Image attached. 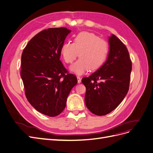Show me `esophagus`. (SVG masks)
Segmentation results:
<instances>
[{
    "mask_svg": "<svg viewBox=\"0 0 153 153\" xmlns=\"http://www.w3.org/2000/svg\"><path fill=\"white\" fill-rule=\"evenodd\" d=\"M76 78H77V80H78V83H80L81 82H82L81 78H80V76H78Z\"/></svg>",
    "mask_w": 153,
    "mask_h": 153,
    "instance_id": "1",
    "label": "esophagus"
}]
</instances>
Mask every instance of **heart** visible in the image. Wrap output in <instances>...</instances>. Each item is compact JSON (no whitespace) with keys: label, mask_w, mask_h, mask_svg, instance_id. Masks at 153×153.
<instances>
[{"label":"heart","mask_w":153,"mask_h":153,"mask_svg":"<svg viewBox=\"0 0 153 153\" xmlns=\"http://www.w3.org/2000/svg\"><path fill=\"white\" fill-rule=\"evenodd\" d=\"M109 45L104 39L93 33L82 31L74 39L73 43L66 42L62 44L61 54L66 63L74 61L79 54V59L70 70L76 75H83L89 69L98 70L106 61Z\"/></svg>","instance_id":"heart-1"}]
</instances>
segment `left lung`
Returning a JSON list of instances; mask_svg holds the SVG:
<instances>
[{
	"mask_svg": "<svg viewBox=\"0 0 153 153\" xmlns=\"http://www.w3.org/2000/svg\"><path fill=\"white\" fill-rule=\"evenodd\" d=\"M109 52L103 65L82 79L86 87L87 108L97 116L106 115L122 102L129 89L131 62L124 44L114 35L108 39Z\"/></svg>",
	"mask_w": 153,
	"mask_h": 153,
	"instance_id": "1",
	"label": "left lung"
}]
</instances>
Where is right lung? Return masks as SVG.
I'll list each match as a JSON object with an SVG mask.
<instances>
[{"label": "right lung", "instance_id": "obj_1", "mask_svg": "<svg viewBox=\"0 0 153 153\" xmlns=\"http://www.w3.org/2000/svg\"><path fill=\"white\" fill-rule=\"evenodd\" d=\"M71 30H44L31 39L22 56L21 77L28 102L37 111L51 117L66 107L75 75L68 73L60 61L61 49Z\"/></svg>", "mask_w": 153, "mask_h": 153}]
</instances>
